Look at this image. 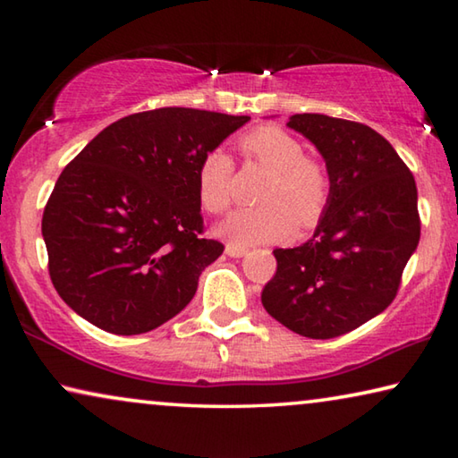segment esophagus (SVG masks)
<instances>
[{"label":"esophagus","mask_w":458,"mask_h":458,"mask_svg":"<svg viewBox=\"0 0 458 458\" xmlns=\"http://www.w3.org/2000/svg\"><path fill=\"white\" fill-rule=\"evenodd\" d=\"M246 252H248V248H244V246H238V244H226V254H228V257H232V259H240V257H244Z\"/></svg>","instance_id":"obj_1"}]
</instances>
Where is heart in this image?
I'll return each mask as SVG.
<instances>
[{
	"label": "heart",
	"mask_w": 458,
	"mask_h": 458,
	"mask_svg": "<svg viewBox=\"0 0 458 458\" xmlns=\"http://www.w3.org/2000/svg\"><path fill=\"white\" fill-rule=\"evenodd\" d=\"M248 159L270 172L259 199L265 204L236 210L220 232L232 242L257 244L289 238L297 224L313 230L331 204L333 180L321 159L305 155L299 137L276 125H260L240 139ZM234 161L220 149L208 151L198 167V196L210 214H224L234 201Z\"/></svg>",
	"instance_id": "obj_1"
}]
</instances>
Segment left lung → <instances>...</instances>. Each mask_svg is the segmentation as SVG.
<instances>
[{"label": "left lung", "mask_w": 458, "mask_h": 458, "mask_svg": "<svg viewBox=\"0 0 458 458\" xmlns=\"http://www.w3.org/2000/svg\"><path fill=\"white\" fill-rule=\"evenodd\" d=\"M289 127L323 155L331 204L309 242L276 248V273L260 299L291 331L331 339L396 299L420 240L416 182L394 147L363 123L303 113Z\"/></svg>", "instance_id": "1"}]
</instances>
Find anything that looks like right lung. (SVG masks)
<instances>
[{
    "label": "right lung",
    "mask_w": 458,
    "mask_h": 458,
    "mask_svg": "<svg viewBox=\"0 0 458 458\" xmlns=\"http://www.w3.org/2000/svg\"><path fill=\"white\" fill-rule=\"evenodd\" d=\"M246 114L164 106L100 131L58 177L42 216L54 289L114 335L172 319L224 244L206 238L198 167Z\"/></svg>",
    "instance_id": "1"
}]
</instances>
